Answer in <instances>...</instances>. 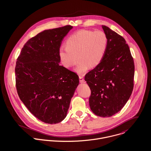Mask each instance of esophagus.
Segmentation results:
<instances>
[{
	"label": "esophagus",
	"instance_id": "esophagus-1",
	"mask_svg": "<svg viewBox=\"0 0 151 151\" xmlns=\"http://www.w3.org/2000/svg\"><path fill=\"white\" fill-rule=\"evenodd\" d=\"M79 79H80V82L81 83H84V78H83V76H79Z\"/></svg>",
	"mask_w": 151,
	"mask_h": 151
}]
</instances>
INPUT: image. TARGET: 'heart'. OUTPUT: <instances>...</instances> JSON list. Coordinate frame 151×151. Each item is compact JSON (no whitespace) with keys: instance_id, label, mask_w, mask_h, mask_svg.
Instances as JSON below:
<instances>
[{"instance_id":"obj_1","label":"heart","mask_w":151,"mask_h":151,"mask_svg":"<svg viewBox=\"0 0 151 151\" xmlns=\"http://www.w3.org/2000/svg\"><path fill=\"white\" fill-rule=\"evenodd\" d=\"M65 46L58 52L62 65L65 68H71L78 59L76 71L78 74L84 75L90 67H95L102 61L107 49L108 38L101 30L83 29L68 37Z\"/></svg>"}]
</instances>
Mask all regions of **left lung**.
Here are the masks:
<instances>
[{"label": "left lung", "mask_w": 151, "mask_h": 151, "mask_svg": "<svg viewBox=\"0 0 151 151\" xmlns=\"http://www.w3.org/2000/svg\"><path fill=\"white\" fill-rule=\"evenodd\" d=\"M108 38L105 55L99 65L85 76L90 88L89 106L100 117H110L126 105L134 87V63L123 37L102 26Z\"/></svg>", "instance_id": "obj_1"}]
</instances>
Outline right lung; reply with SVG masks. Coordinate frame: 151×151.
Here are the masks:
<instances>
[{"mask_svg": "<svg viewBox=\"0 0 151 151\" xmlns=\"http://www.w3.org/2000/svg\"><path fill=\"white\" fill-rule=\"evenodd\" d=\"M73 27L45 30L22 48L15 67L16 89L22 103L37 119L56 124L67 116L78 75L60 65L62 42Z\"/></svg>", "mask_w": 151, "mask_h": 151, "instance_id": "obj_1", "label": "right lung"}]
</instances>
